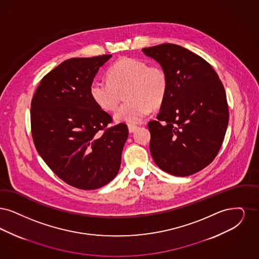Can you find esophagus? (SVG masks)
<instances>
[{"label": "esophagus", "mask_w": 259, "mask_h": 259, "mask_svg": "<svg viewBox=\"0 0 259 259\" xmlns=\"http://www.w3.org/2000/svg\"><path fill=\"white\" fill-rule=\"evenodd\" d=\"M127 127H128V132L131 133V134H133V133H135V131L137 130V125H135V124H127Z\"/></svg>", "instance_id": "34e87169"}]
</instances>
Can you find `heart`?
Here are the masks:
<instances>
[{
	"label": "heart",
	"instance_id": "obj_1",
	"mask_svg": "<svg viewBox=\"0 0 259 259\" xmlns=\"http://www.w3.org/2000/svg\"><path fill=\"white\" fill-rule=\"evenodd\" d=\"M109 80L92 82L90 95L104 111H114L124 94L126 102L115 113L119 122L137 124L151 109L159 108L168 93V76L158 65L149 66L145 61L124 58L116 62L108 71Z\"/></svg>",
	"mask_w": 259,
	"mask_h": 259
}]
</instances>
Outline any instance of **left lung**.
Returning <instances> with one entry per match:
<instances>
[{"label": "left lung", "instance_id": "obj_1", "mask_svg": "<svg viewBox=\"0 0 259 259\" xmlns=\"http://www.w3.org/2000/svg\"><path fill=\"white\" fill-rule=\"evenodd\" d=\"M168 76V93L148 128L150 152L159 168L185 177L208 166L218 155L228 124L225 88L214 68L180 45L142 49Z\"/></svg>", "mask_w": 259, "mask_h": 259}]
</instances>
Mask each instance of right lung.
<instances>
[{"label": "right lung", "mask_w": 259, "mask_h": 259, "mask_svg": "<svg viewBox=\"0 0 259 259\" xmlns=\"http://www.w3.org/2000/svg\"><path fill=\"white\" fill-rule=\"evenodd\" d=\"M112 55L66 60L41 79L31 103L34 146L57 176L80 190H96L119 172L128 136L124 123L93 101L90 87Z\"/></svg>", "instance_id": "add662e5"}]
</instances>
